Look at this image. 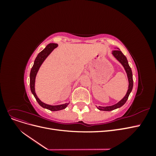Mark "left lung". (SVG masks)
<instances>
[{"label": "left lung", "mask_w": 156, "mask_h": 156, "mask_svg": "<svg viewBox=\"0 0 156 156\" xmlns=\"http://www.w3.org/2000/svg\"><path fill=\"white\" fill-rule=\"evenodd\" d=\"M112 55L115 56V58L119 61V62L123 66V67L126 71V72L127 73V79H128V82H129V85H128V90H127V93L126 94V96L122 99V100L118 102L116 104L111 105V106H106V107H101L99 106L98 107V108L100 111H111L112 110H115L116 108H120L122 105H124L125 104V103L128 99V97L129 96V94L133 89V74H132V71L131 68L129 67L128 62H127V58L126 57V56L122 53V51L120 49H116L115 51H112Z\"/></svg>", "instance_id": "8db88e82"}]
</instances>
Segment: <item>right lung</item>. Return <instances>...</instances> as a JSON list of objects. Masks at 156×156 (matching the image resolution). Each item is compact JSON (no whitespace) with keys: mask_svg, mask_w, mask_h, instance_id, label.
<instances>
[{"mask_svg":"<svg viewBox=\"0 0 156 156\" xmlns=\"http://www.w3.org/2000/svg\"><path fill=\"white\" fill-rule=\"evenodd\" d=\"M58 46L57 44H49L45 47V48L41 51L40 53L37 55L36 58L34 60V65H33L32 68L30 70V90L34 95V98H36V101L39 103V105L43 108H47L52 111H56L62 110L64 108H66V107L68 105L69 103H66L62 105H51L46 104V103L42 102L40 99L37 98L36 94L35 92V79L37 72L41 66L42 63L44 62V60L46 59V58L50 55L52 51H53L54 49H55L56 47Z\"/></svg>","mask_w":156,"mask_h":156,"instance_id":"right-lung-1","label":"right lung"}]
</instances>
